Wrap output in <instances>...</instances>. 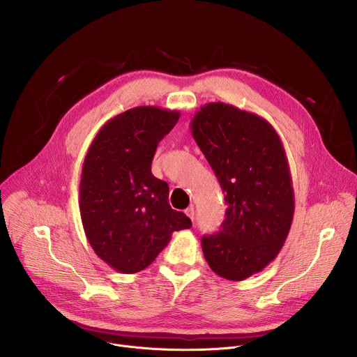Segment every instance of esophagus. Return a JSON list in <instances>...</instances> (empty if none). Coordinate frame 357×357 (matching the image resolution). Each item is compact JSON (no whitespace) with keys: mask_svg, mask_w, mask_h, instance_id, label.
Here are the masks:
<instances>
[{"mask_svg":"<svg viewBox=\"0 0 357 357\" xmlns=\"http://www.w3.org/2000/svg\"><path fill=\"white\" fill-rule=\"evenodd\" d=\"M185 215H186L190 220H193V218H195V208H193V206L186 208V209H185Z\"/></svg>","mask_w":357,"mask_h":357,"instance_id":"esophagus-1","label":"esophagus"}]
</instances>
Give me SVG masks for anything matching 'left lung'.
Segmentation results:
<instances>
[{"instance_id":"1","label":"left lung","mask_w":357,"mask_h":357,"mask_svg":"<svg viewBox=\"0 0 357 357\" xmlns=\"http://www.w3.org/2000/svg\"><path fill=\"white\" fill-rule=\"evenodd\" d=\"M190 131L227 205L220 230L202 237L203 254L218 275L243 281L277 257L291 229L295 197L282 142L263 117L220 101L202 106Z\"/></svg>"}]
</instances>
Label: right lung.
Masks as SVG:
<instances>
[{"label":"right lung","instance_id":"add662e5","mask_svg":"<svg viewBox=\"0 0 357 357\" xmlns=\"http://www.w3.org/2000/svg\"><path fill=\"white\" fill-rule=\"evenodd\" d=\"M181 114L154 106L130 109L100 128L80 178V216L97 256L123 274L146 268L190 219L169 206V186L151 172L158 142Z\"/></svg>","mask_w":357,"mask_h":357}]
</instances>
